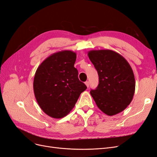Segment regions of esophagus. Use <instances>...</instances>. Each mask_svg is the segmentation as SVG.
I'll return each instance as SVG.
<instances>
[{
	"instance_id": "esophagus-1",
	"label": "esophagus",
	"mask_w": 157,
	"mask_h": 157,
	"mask_svg": "<svg viewBox=\"0 0 157 157\" xmlns=\"http://www.w3.org/2000/svg\"><path fill=\"white\" fill-rule=\"evenodd\" d=\"M85 84H86V86L88 88L89 87V86H90V83H89V81H86V82H85Z\"/></svg>"
}]
</instances>
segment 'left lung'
Listing matches in <instances>:
<instances>
[{
    "instance_id": "left-lung-1",
    "label": "left lung",
    "mask_w": 157,
    "mask_h": 157,
    "mask_svg": "<svg viewBox=\"0 0 157 157\" xmlns=\"http://www.w3.org/2000/svg\"><path fill=\"white\" fill-rule=\"evenodd\" d=\"M88 56L99 75V84L90 94L100 110L109 116L124 111L134 97L136 82L126 59L111 50H90Z\"/></svg>"
}]
</instances>
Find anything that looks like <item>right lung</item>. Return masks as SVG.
Here are the masks:
<instances>
[{
    "instance_id": "add662e5",
    "label": "right lung",
    "mask_w": 157,
    "mask_h": 157,
    "mask_svg": "<svg viewBox=\"0 0 157 157\" xmlns=\"http://www.w3.org/2000/svg\"><path fill=\"white\" fill-rule=\"evenodd\" d=\"M76 58L73 51H59L48 56L36 71L35 96L42 110L50 117L67 115L87 88L78 78V71L74 67Z\"/></svg>"
}]
</instances>
